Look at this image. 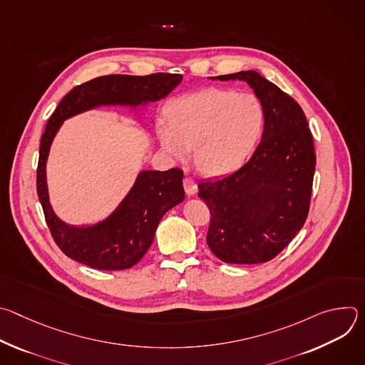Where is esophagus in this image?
<instances>
[{
    "label": "esophagus",
    "mask_w": 365,
    "mask_h": 365,
    "mask_svg": "<svg viewBox=\"0 0 365 365\" xmlns=\"http://www.w3.org/2000/svg\"><path fill=\"white\" fill-rule=\"evenodd\" d=\"M183 187H185V192L187 196H193L196 192H197V186H196V182L193 179H189L186 178L183 180Z\"/></svg>",
    "instance_id": "esophagus-1"
}]
</instances>
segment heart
I'll list each match as a JSON object with an SVG mask.
<instances>
[{
  "instance_id": "1",
  "label": "heart",
  "mask_w": 365,
  "mask_h": 365,
  "mask_svg": "<svg viewBox=\"0 0 365 365\" xmlns=\"http://www.w3.org/2000/svg\"><path fill=\"white\" fill-rule=\"evenodd\" d=\"M168 127L158 135L165 151L183 162L195 148L200 173L222 178L241 169L252 155L264 128V108L250 92L206 88L173 99L166 108Z\"/></svg>"
}]
</instances>
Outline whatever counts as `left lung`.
<instances>
[{"instance_id":"8db88e82","label":"left lung","mask_w":365,"mask_h":365,"mask_svg":"<svg viewBox=\"0 0 365 365\" xmlns=\"http://www.w3.org/2000/svg\"><path fill=\"white\" fill-rule=\"evenodd\" d=\"M214 79L248 83L264 108V130L241 169L199 183L197 196L211 210L206 242L225 263H266L306 221L317 165L314 138L299 103L255 71Z\"/></svg>"}]
</instances>
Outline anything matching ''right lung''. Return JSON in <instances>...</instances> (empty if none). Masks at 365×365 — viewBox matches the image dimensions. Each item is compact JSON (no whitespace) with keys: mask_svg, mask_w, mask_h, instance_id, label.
I'll list each match as a JSON object with an SVG mask.
<instances>
[{"mask_svg":"<svg viewBox=\"0 0 365 365\" xmlns=\"http://www.w3.org/2000/svg\"><path fill=\"white\" fill-rule=\"evenodd\" d=\"M182 79L175 73L99 76L73 88L51 114L40 141L37 193L53 240L75 262L98 270H124L137 264L163 215L183 202V173L180 169L141 170L107 218L91 225H71L51 207L46 178L47 158L58 131L66 120L99 107L143 110L166 98Z\"/></svg>","mask_w":365,"mask_h":365,"instance_id":"add662e5","label":"right lung"}]
</instances>
